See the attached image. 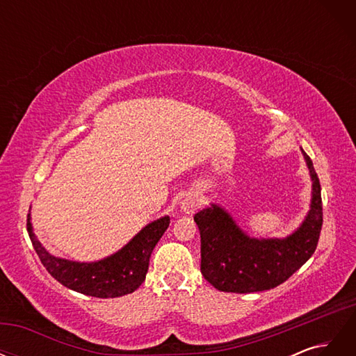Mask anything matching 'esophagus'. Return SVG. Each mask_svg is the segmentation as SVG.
Returning <instances> with one entry per match:
<instances>
[{"mask_svg": "<svg viewBox=\"0 0 356 356\" xmlns=\"http://www.w3.org/2000/svg\"><path fill=\"white\" fill-rule=\"evenodd\" d=\"M200 207V197L196 191H190L179 202V209L186 213H193Z\"/></svg>", "mask_w": 356, "mask_h": 356, "instance_id": "obj_1", "label": "esophagus"}]
</instances>
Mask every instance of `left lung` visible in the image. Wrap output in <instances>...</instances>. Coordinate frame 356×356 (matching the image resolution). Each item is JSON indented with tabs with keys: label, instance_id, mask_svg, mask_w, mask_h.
Wrapping results in <instances>:
<instances>
[{
	"label": "left lung",
	"instance_id": "1",
	"mask_svg": "<svg viewBox=\"0 0 356 356\" xmlns=\"http://www.w3.org/2000/svg\"><path fill=\"white\" fill-rule=\"evenodd\" d=\"M312 181L310 207L305 220L286 238H252L217 203L199 211L200 270L224 293L248 294L285 282L315 252L322 227L321 184L310 157L301 148Z\"/></svg>",
	"mask_w": 356,
	"mask_h": 356
}]
</instances>
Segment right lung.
I'll use <instances>...</instances> for the list:
<instances>
[{
  "instance_id": "obj_1",
  "label": "right lung",
  "mask_w": 356,
  "mask_h": 356,
  "mask_svg": "<svg viewBox=\"0 0 356 356\" xmlns=\"http://www.w3.org/2000/svg\"><path fill=\"white\" fill-rule=\"evenodd\" d=\"M169 222L168 215L152 221L122 250L98 261H74L51 255L35 236L31 213H28V233L42 266L58 282L84 296L114 298L134 293L145 281L149 257Z\"/></svg>"
}]
</instances>
